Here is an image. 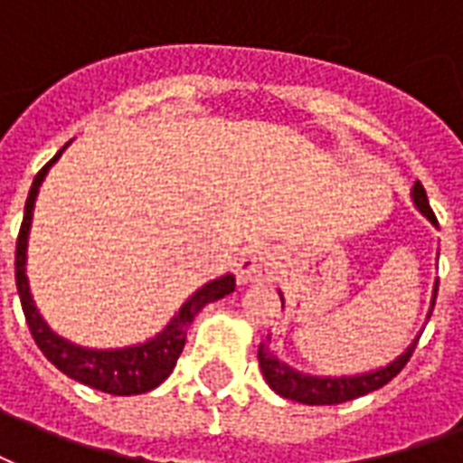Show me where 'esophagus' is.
<instances>
[{
	"label": "esophagus",
	"instance_id": "esophagus-1",
	"mask_svg": "<svg viewBox=\"0 0 463 463\" xmlns=\"http://www.w3.org/2000/svg\"><path fill=\"white\" fill-rule=\"evenodd\" d=\"M278 256L266 244L249 246L239 259V278L244 283H269L276 278Z\"/></svg>",
	"mask_w": 463,
	"mask_h": 463
}]
</instances>
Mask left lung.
<instances>
[{
    "label": "left lung",
    "instance_id": "left-lung-1",
    "mask_svg": "<svg viewBox=\"0 0 463 463\" xmlns=\"http://www.w3.org/2000/svg\"><path fill=\"white\" fill-rule=\"evenodd\" d=\"M412 203L422 214H425L430 222L437 224V217H434L432 207H430V200H427V193L422 183L417 180L415 187H412ZM437 285L434 283V293H432V307L427 312V319L434 310V298H437ZM283 300V298H280ZM417 346V339L410 344L408 349L402 351L398 359L388 364L383 368H376L371 373H361V376H342V378H322V376H307V373H300L295 371L288 364L278 359L276 354L270 351L269 344H260L259 346V366L263 371V378L266 383L278 392L283 395L288 401L295 402H305V405H339V402L354 401V398H361L371 391H378L383 388L388 381L401 373L405 364L412 356V351Z\"/></svg>",
    "mask_w": 463,
    "mask_h": 463
}]
</instances>
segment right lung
Masks as SVG:
<instances>
[{
  "instance_id": "1",
  "label": "right lung",
  "mask_w": 463,
  "mask_h": 463,
  "mask_svg": "<svg viewBox=\"0 0 463 463\" xmlns=\"http://www.w3.org/2000/svg\"><path fill=\"white\" fill-rule=\"evenodd\" d=\"M65 148H68V144L55 153L53 161H48L43 168L38 170V175L33 178V185L29 190V197H26V207H24V222H21L19 239H16V263H14L16 266V290H19L24 317H26V325H29L31 336L38 344V349L43 351V356L58 371H62L65 376L90 385V388H97V391L109 392V395H141V392H148L156 385H161L173 373V368L178 364V356L183 354V346H185L187 326L193 325V319L197 317V312L203 310L204 305L234 293L236 280L234 276L227 273V276L203 285L197 293L190 295L183 302L178 315L170 319L161 335H156L144 344H137V346L85 349V346L71 344L68 339L55 335L53 329L43 322V317L38 315L33 298L29 293L26 246H29V229L31 219H33V203L38 197V187L46 178L48 168L61 158V153Z\"/></svg>"
}]
</instances>
